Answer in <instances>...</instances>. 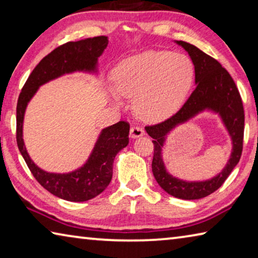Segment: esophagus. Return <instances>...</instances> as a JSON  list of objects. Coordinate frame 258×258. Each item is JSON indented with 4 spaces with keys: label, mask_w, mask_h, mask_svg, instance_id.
Returning a JSON list of instances; mask_svg holds the SVG:
<instances>
[{
    "label": "esophagus",
    "mask_w": 258,
    "mask_h": 258,
    "mask_svg": "<svg viewBox=\"0 0 258 258\" xmlns=\"http://www.w3.org/2000/svg\"><path fill=\"white\" fill-rule=\"evenodd\" d=\"M143 134H145V131H143L141 126H133V127H131V138L132 139L142 137Z\"/></svg>",
    "instance_id": "1"
}]
</instances>
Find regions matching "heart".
I'll list each match as a JSON object with an SVG mask.
<instances>
[{
    "mask_svg": "<svg viewBox=\"0 0 258 258\" xmlns=\"http://www.w3.org/2000/svg\"><path fill=\"white\" fill-rule=\"evenodd\" d=\"M112 78L117 93L134 98L140 118L159 121L184 103L194 84L195 64L185 54L148 50L121 61Z\"/></svg>",
    "mask_w": 258,
    "mask_h": 258,
    "instance_id": "b5f03b06",
    "label": "heart"
}]
</instances>
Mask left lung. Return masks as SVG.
<instances>
[{
  "instance_id": "obj_1",
  "label": "left lung",
  "mask_w": 258,
  "mask_h": 258,
  "mask_svg": "<svg viewBox=\"0 0 258 258\" xmlns=\"http://www.w3.org/2000/svg\"><path fill=\"white\" fill-rule=\"evenodd\" d=\"M177 44L187 51L195 64L196 89L180 110L164 121L146 126V131L154 139L152 173L156 181L173 197L195 200L207 197L216 191L239 163L243 147L244 112L239 90L229 72L222 67L216 59L206 54L197 46L183 41H177ZM205 108H212L221 115L233 139V154L224 171L212 180L204 182L178 180L165 172L161 159V147L163 144L164 135L177 123Z\"/></svg>"
}]
</instances>
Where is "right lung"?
Returning <instances> with one entry per match:
<instances>
[{
	"label": "right lung",
	"instance_id": "1",
	"mask_svg": "<svg viewBox=\"0 0 258 258\" xmlns=\"http://www.w3.org/2000/svg\"><path fill=\"white\" fill-rule=\"evenodd\" d=\"M108 45L107 36L78 42H67L50 52L30 73L17 102V145L36 181L55 197L68 202H86L106 189L112 177V163L117 152L128 145L130 124L120 120L104 128L87 163L75 172L54 174L42 171L26 151L23 120L27 103L38 86L63 74L75 71H95L97 61Z\"/></svg>",
	"mask_w": 258,
	"mask_h": 258
}]
</instances>
